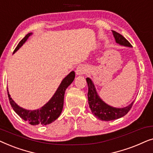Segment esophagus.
Returning <instances> with one entry per match:
<instances>
[{"instance_id":"obj_1","label":"esophagus","mask_w":153,"mask_h":153,"mask_svg":"<svg viewBox=\"0 0 153 153\" xmlns=\"http://www.w3.org/2000/svg\"><path fill=\"white\" fill-rule=\"evenodd\" d=\"M75 72H76V74L77 75H81V74H85V72H86V69L83 66H79L76 68V70Z\"/></svg>"}]
</instances>
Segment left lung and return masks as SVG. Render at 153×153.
Returning a JSON list of instances; mask_svg holds the SVG:
<instances>
[{"label":"left lung","instance_id":"obj_1","mask_svg":"<svg viewBox=\"0 0 153 153\" xmlns=\"http://www.w3.org/2000/svg\"><path fill=\"white\" fill-rule=\"evenodd\" d=\"M112 32L117 43L120 45L126 46V47H131V45L129 42V41L125 39L122 35L114 30H112ZM86 81L88 87V98L90 108H91L93 114L97 118L104 121L114 120L125 116L130 111L134 101L130 105L125 108H118L112 107V106H108V104L104 103L100 99L96 92L95 85L91 79L90 78H86Z\"/></svg>","mask_w":153,"mask_h":153}]
</instances>
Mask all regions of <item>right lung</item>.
Instances as JSON below:
<instances>
[{"label": "right lung", "instance_id": "obj_1", "mask_svg": "<svg viewBox=\"0 0 153 153\" xmlns=\"http://www.w3.org/2000/svg\"><path fill=\"white\" fill-rule=\"evenodd\" d=\"M31 34L32 33L27 34L19 42V43L18 44V45L14 49L13 53H15L22 47L23 44L27 40V39ZM74 77L75 73L74 71H72L62 80L60 86L58 87V90L51 99L40 109L29 111L20 107L12 100L7 91L10 103L14 111L25 121H28L29 124L32 125H46L50 124L54 120H56L61 114L62 108H63L65 92L67 88L74 81Z\"/></svg>", "mask_w": 153, "mask_h": 153}]
</instances>
